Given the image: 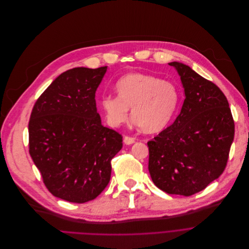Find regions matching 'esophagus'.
Segmentation results:
<instances>
[{"label":"esophagus","mask_w":249,"mask_h":249,"mask_svg":"<svg viewBox=\"0 0 249 249\" xmlns=\"http://www.w3.org/2000/svg\"><path fill=\"white\" fill-rule=\"evenodd\" d=\"M124 142L126 145H130V144L135 142V138L134 137H130V136H124Z\"/></svg>","instance_id":"34e87169"}]
</instances>
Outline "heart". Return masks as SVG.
Wrapping results in <instances>:
<instances>
[{
    "label": "heart",
    "mask_w": 249,
    "mask_h": 249,
    "mask_svg": "<svg viewBox=\"0 0 249 249\" xmlns=\"http://www.w3.org/2000/svg\"><path fill=\"white\" fill-rule=\"evenodd\" d=\"M116 90L118 96L105 95L100 102L105 119L113 127L127 121L131 108L133 121L144 132H159L169 124L178 103L177 87L150 74H125L117 81Z\"/></svg>",
    "instance_id": "obj_1"
}]
</instances>
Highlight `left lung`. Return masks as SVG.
<instances>
[{"mask_svg": "<svg viewBox=\"0 0 249 249\" xmlns=\"http://www.w3.org/2000/svg\"><path fill=\"white\" fill-rule=\"evenodd\" d=\"M185 99L172 125L147 142L148 170L169 194L190 196L224 172L234 136V122L222 90L188 66L173 62Z\"/></svg>", "mask_w": 249, "mask_h": 249, "instance_id": "left-lung-1", "label": "left lung"}]
</instances>
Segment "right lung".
<instances>
[{
	"instance_id": "add662e5",
	"label": "right lung",
	"mask_w": 249,
	"mask_h": 249,
	"mask_svg": "<svg viewBox=\"0 0 249 249\" xmlns=\"http://www.w3.org/2000/svg\"><path fill=\"white\" fill-rule=\"evenodd\" d=\"M107 67L74 68L60 74L41 94L28 124L29 154L54 196L85 203L111 178V160L123 136L102 125L95 93Z\"/></svg>"
}]
</instances>
